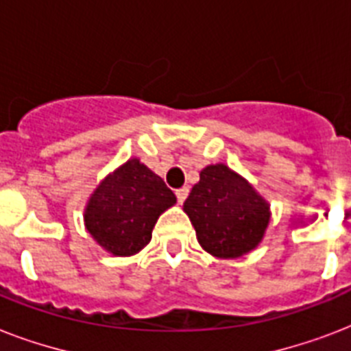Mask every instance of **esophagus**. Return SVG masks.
Returning <instances> with one entry per match:
<instances>
[{
  "label": "esophagus",
  "instance_id": "esophagus-1",
  "mask_svg": "<svg viewBox=\"0 0 351 351\" xmlns=\"http://www.w3.org/2000/svg\"><path fill=\"white\" fill-rule=\"evenodd\" d=\"M176 198H178V202H184V200H186L187 198V195H189V189H187V187H180V189H176Z\"/></svg>",
  "mask_w": 351,
  "mask_h": 351
}]
</instances>
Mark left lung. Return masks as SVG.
I'll list each match as a JSON object with an SVG mask.
<instances>
[{
	"label": "left lung",
	"instance_id": "1",
	"mask_svg": "<svg viewBox=\"0 0 351 351\" xmlns=\"http://www.w3.org/2000/svg\"><path fill=\"white\" fill-rule=\"evenodd\" d=\"M198 244L217 258H240L261 244L271 211L253 184L226 164L206 165L184 202Z\"/></svg>",
	"mask_w": 351,
	"mask_h": 351
}]
</instances>
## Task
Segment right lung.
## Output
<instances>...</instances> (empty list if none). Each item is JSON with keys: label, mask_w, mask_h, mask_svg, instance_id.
Instances as JSON below:
<instances>
[{"label": "right lung", "mask_w": 351, "mask_h": 351, "mask_svg": "<svg viewBox=\"0 0 351 351\" xmlns=\"http://www.w3.org/2000/svg\"><path fill=\"white\" fill-rule=\"evenodd\" d=\"M176 204L156 173L129 158L96 186L84 209L85 230L101 250L131 256L151 242L160 215Z\"/></svg>", "instance_id": "obj_1"}]
</instances>
